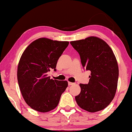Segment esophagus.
I'll return each mask as SVG.
<instances>
[{"instance_id":"34e87169","label":"esophagus","mask_w":132,"mask_h":132,"mask_svg":"<svg viewBox=\"0 0 132 132\" xmlns=\"http://www.w3.org/2000/svg\"><path fill=\"white\" fill-rule=\"evenodd\" d=\"M68 84H69V86H72V85H74V84H75V83L71 82H68Z\"/></svg>"}]
</instances>
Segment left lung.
<instances>
[{
  "label": "left lung",
  "mask_w": 132,
  "mask_h": 132,
  "mask_svg": "<svg viewBox=\"0 0 132 132\" xmlns=\"http://www.w3.org/2000/svg\"><path fill=\"white\" fill-rule=\"evenodd\" d=\"M70 43L79 54L83 67L90 71L88 84H79L81 92L75 97L77 104L89 112L104 109L114 98L117 88L119 67L112 50L97 37Z\"/></svg>",
  "instance_id": "obj_1"
}]
</instances>
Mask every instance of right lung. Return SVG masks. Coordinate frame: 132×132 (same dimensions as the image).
<instances>
[{
	"label": "right lung",
	"instance_id": "add662e5",
	"mask_svg": "<svg viewBox=\"0 0 132 132\" xmlns=\"http://www.w3.org/2000/svg\"><path fill=\"white\" fill-rule=\"evenodd\" d=\"M69 42L40 38L33 41L23 51L18 64L17 79L25 102L40 112H48L58 105L68 83L50 79L47 72L56 71L59 57Z\"/></svg>",
	"mask_w": 132,
	"mask_h": 132
}]
</instances>
